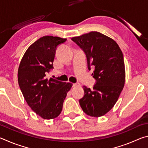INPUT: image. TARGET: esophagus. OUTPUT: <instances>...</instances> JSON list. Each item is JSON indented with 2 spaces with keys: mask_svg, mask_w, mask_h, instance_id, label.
Wrapping results in <instances>:
<instances>
[{
  "mask_svg": "<svg viewBox=\"0 0 148 148\" xmlns=\"http://www.w3.org/2000/svg\"><path fill=\"white\" fill-rule=\"evenodd\" d=\"M79 83H75V84H73V85H72V86H73L74 87H77V86H79Z\"/></svg>",
  "mask_w": 148,
  "mask_h": 148,
  "instance_id": "obj_1",
  "label": "esophagus"
}]
</instances>
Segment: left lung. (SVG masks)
I'll return each instance as SVG.
<instances>
[{
    "label": "left lung",
    "instance_id": "1",
    "mask_svg": "<svg viewBox=\"0 0 148 148\" xmlns=\"http://www.w3.org/2000/svg\"><path fill=\"white\" fill-rule=\"evenodd\" d=\"M86 55L89 70L96 79L92 89L83 86L84 96L79 101L88 116L99 117L108 112L123 89L125 70L123 55L116 41L101 32L92 31L72 38Z\"/></svg>",
    "mask_w": 148,
    "mask_h": 148
}]
</instances>
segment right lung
Returning a JSON list of instances; mask_svg holds the SVG:
<instances>
[{
    "mask_svg": "<svg viewBox=\"0 0 148 148\" xmlns=\"http://www.w3.org/2000/svg\"><path fill=\"white\" fill-rule=\"evenodd\" d=\"M66 38L45 36L29 47L20 62L18 83L25 99L31 108L45 119L61 114L64 100L72 84L46 77L53 69L57 46Z\"/></svg>",
    "mask_w": 148,
    "mask_h": 148,
    "instance_id": "obj_1",
    "label": "right lung"
}]
</instances>
